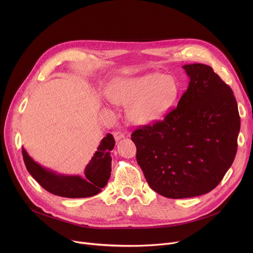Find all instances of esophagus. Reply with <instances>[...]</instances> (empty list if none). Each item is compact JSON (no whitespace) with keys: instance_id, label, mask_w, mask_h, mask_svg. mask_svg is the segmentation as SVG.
<instances>
[{"instance_id":"1","label":"esophagus","mask_w":253,"mask_h":253,"mask_svg":"<svg viewBox=\"0 0 253 253\" xmlns=\"http://www.w3.org/2000/svg\"><path fill=\"white\" fill-rule=\"evenodd\" d=\"M113 134H114V137H115L116 141L121 140L122 138H124V137H125V134L123 133V132H121V131H116V132H114Z\"/></svg>"}]
</instances>
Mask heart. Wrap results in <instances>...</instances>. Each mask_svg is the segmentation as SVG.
I'll return each mask as SVG.
<instances>
[{
  "label": "heart",
  "mask_w": 253,
  "mask_h": 253,
  "mask_svg": "<svg viewBox=\"0 0 253 253\" xmlns=\"http://www.w3.org/2000/svg\"><path fill=\"white\" fill-rule=\"evenodd\" d=\"M179 94L177 80L161 73L116 78L105 88L110 101L127 104V117L137 125L160 121L175 105Z\"/></svg>",
  "instance_id": "b5f03b06"
}]
</instances>
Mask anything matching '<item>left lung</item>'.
Listing matches in <instances>:
<instances>
[{
    "instance_id": "obj_1",
    "label": "left lung",
    "mask_w": 253,
    "mask_h": 253,
    "mask_svg": "<svg viewBox=\"0 0 253 253\" xmlns=\"http://www.w3.org/2000/svg\"><path fill=\"white\" fill-rule=\"evenodd\" d=\"M190 78L177 108L131 134L152 190L166 198L204 195L234 162L240 131L233 90L209 65L184 64Z\"/></svg>"
}]
</instances>
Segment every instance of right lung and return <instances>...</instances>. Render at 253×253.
Listing matches in <instances>:
<instances>
[{
    "mask_svg": "<svg viewBox=\"0 0 253 253\" xmlns=\"http://www.w3.org/2000/svg\"><path fill=\"white\" fill-rule=\"evenodd\" d=\"M114 147V136L108 133L101 139L97 151L87 164L84 177L59 174L47 169L33 160L24 148H22V156L30 174L49 193L65 198H87L100 193L108 183L112 171L111 151Z\"/></svg>",
    "mask_w": 253,
    "mask_h": 253,
    "instance_id": "obj_1",
    "label": "right lung"
}]
</instances>
